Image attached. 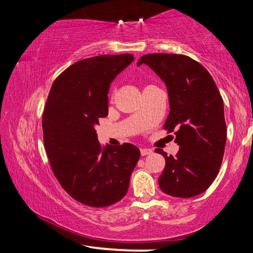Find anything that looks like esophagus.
<instances>
[{"label": "esophagus", "mask_w": 253, "mask_h": 253, "mask_svg": "<svg viewBox=\"0 0 253 253\" xmlns=\"http://www.w3.org/2000/svg\"><path fill=\"white\" fill-rule=\"evenodd\" d=\"M153 153V151L151 148H140V154H142V156H146V155H151Z\"/></svg>", "instance_id": "34e87169"}]
</instances>
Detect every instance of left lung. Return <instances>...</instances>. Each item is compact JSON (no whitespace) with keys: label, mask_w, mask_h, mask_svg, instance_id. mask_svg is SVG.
I'll return each instance as SVG.
<instances>
[{"label":"left lung","mask_w":253,"mask_h":253,"mask_svg":"<svg viewBox=\"0 0 253 253\" xmlns=\"http://www.w3.org/2000/svg\"><path fill=\"white\" fill-rule=\"evenodd\" d=\"M164 81L169 115L164 129L174 132L179 146L175 156L155 149L165 158L158 178L161 190L175 198H192L208 190L220 170L226 142L223 100L205 68L190 57L149 53L138 60Z\"/></svg>","instance_id":"8db88e82"}]
</instances>
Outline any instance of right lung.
I'll list each match as a JSON object with an SVG mask.
<instances>
[{"instance_id":"1","label":"right lung","mask_w":253,"mask_h":253,"mask_svg":"<svg viewBox=\"0 0 253 253\" xmlns=\"http://www.w3.org/2000/svg\"><path fill=\"white\" fill-rule=\"evenodd\" d=\"M132 60L127 53L80 60L57 77L44 105L42 130L51 169L63 190L88 207L121 201L140 157L129 143L101 146L95 130L108 115L110 83Z\"/></svg>"}]
</instances>
